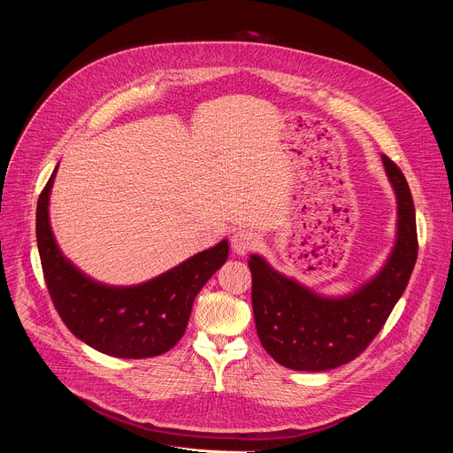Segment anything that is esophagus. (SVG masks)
<instances>
[{
  "mask_svg": "<svg viewBox=\"0 0 453 453\" xmlns=\"http://www.w3.org/2000/svg\"><path fill=\"white\" fill-rule=\"evenodd\" d=\"M257 245V234L249 231V229H240L231 236V247L236 254L243 256L247 254L250 249H254Z\"/></svg>",
  "mask_w": 453,
  "mask_h": 453,
  "instance_id": "34e87169",
  "label": "esophagus"
}]
</instances>
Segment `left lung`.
Segmentation results:
<instances>
[{
	"mask_svg": "<svg viewBox=\"0 0 453 453\" xmlns=\"http://www.w3.org/2000/svg\"><path fill=\"white\" fill-rule=\"evenodd\" d=\"M396 197V238L380 271L342 296L319 294L250 254L252 311L265 351L294 371H328L358 357L400 301L418 257L416 211L402 170L381 156Z\"/></svg>",
	"mask_w": 453,
	"mask_h": 453,
	"instance_id": "obj_1",
	"label": "left lung"
}]
</instances>
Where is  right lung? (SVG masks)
<instances>
[{
	"instance_id": "obj_1",
	"label": "right lung",
	"mask_w": 453,
	"mask_h": 453,
	"mask_svg": "<svg viewBox=\"0 0 453 453\" xmlns=\"http://www.w3.org/2000/svg\"><path fill=\"white\" fill-rule=\"evenodd\" d=\"M57 168L37 201L35 233L44 281L64 325L93 349L116 358L166 353L184 335L196 296L226 264L227 240L138 285L96 281L64 256L55 240L50 196Z\"/></svg>"
}]
</instances>
